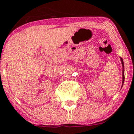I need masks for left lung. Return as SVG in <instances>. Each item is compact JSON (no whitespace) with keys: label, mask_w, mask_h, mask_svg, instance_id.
Here are the masks:
<instances>
[{"label":"left lung","mask_w":134,"mask_h":134,"mask_svg":"<svg viewBox=\"0 0 134 134\" xmlns=\"http://www.w3.org/2000/svg\"><path fill=\"white\" fill-rule=\"evenodd\" d=\"M121 64H122V67H123V82H122V86L123 85V83H124V80H125V76H124V64H123V60L122 59V58H121Z\"/></svg>","instance_id":"obj_1"}]
</instances>
